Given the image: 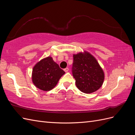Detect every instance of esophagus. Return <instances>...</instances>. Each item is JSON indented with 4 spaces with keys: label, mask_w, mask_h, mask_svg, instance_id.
Here are the masks:
<instances>
[{
    "label": "esophagus",
    "mask_w": 135,
    "mask_h": 135,
    "mask_svg": "<svg viewBox=\"0 0 135 135\" xmlns=\"http://www.w3.org/2000/svg\"><path fill=\"white\" fill-rule=\"evenodd\" d=\"M69 70V68H65V69H64V71H65V72H66V73H67V72H68Z\"/></svg>",
    "instance_id": "obj_1"
}]
</instances>
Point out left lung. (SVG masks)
I'll use <instances>...</instances> for the list:
<instances>
[{
	"label": "left lung",
	"instance_id": "1",
	"mask_svg": "<svg viewBox=\"0 0 135 135\" xmlns=\"http://www.w3.org/2000/svg\"><path fill=\"white\" fill-rule=\"evenodd\" d=\"M73 75L80 91L91 93L103 84L105 74L96 59L87 51L73 54Z\"/></svg>",
	"mask_w": 135,
	"mask_h": 135
}]
</instances>
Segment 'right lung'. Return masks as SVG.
Returning a JSON list of instances; mask_svg holds the SVG:
<instances>
[{
	"mask_svg": "<svg viewBox=\"0 0 135 135\" xmlns=\"http://www.w3.org/2000/svg\"><path fill=\"white\" fill-rule=\"evenodd\" d=\"M65 73L52 57L48 56L34 65L32 71V81L36 87L48 91L56 86Z\"/></svg>",
	"mask_w": 135,
	"mask_h": 135,
	"instance_id": "1",
	"label": "right lung"
}]
</instances>
